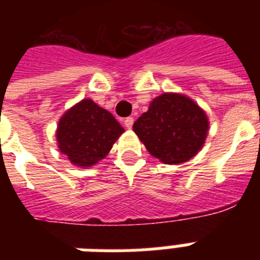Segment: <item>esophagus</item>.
<instances>
[{
    "instance_id": "34e87169",
    "label": "esophagus",
    "mask_w": 260,
    "mask_h": 260,
    "mask_svg": "<svg viewBox=\"0 0 260 260\" xmlns=\"http://www.w3.org/2000/svg\"><path fill=\"white\" fill-rule=\"evenodd\" d=\"M134 117H126L125 120H124V125L126 126V128H128V129H131V128H132V125H134Z\"/></svg>"
}]
</instances>
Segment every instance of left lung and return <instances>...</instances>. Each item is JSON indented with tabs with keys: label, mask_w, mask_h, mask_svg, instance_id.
<instances>
[{
	"label": "left lung",
	"mask_w": 260,
	"mask_h": 260,
	"mask_svg": "<svg viewBox=\"0 0 260 260\" xmlns=\"http://www.w3.org/2000/svg\"><path fill=\"white\" fill-rule=\"evenodd\" d=\"M209 131L205 110L185 94L163 93L135 121L134 132L154 158L181 165L201 151Z\"/></svg>",
	"instance_id": "left-lung-1"
}]
</instances>
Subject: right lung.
<instances>
[{
	"mask_svg": "<svg viewBox=\"0 0 260 260\" xmlns=\"http://www.w3.org/2000/svg\"><path fill=\"white\" fill-rule=\"evenodd\" d=\"M122 132L113 114L85 98L59 118L56 143L74 166L91 167L109 154Z\"/></svg>",
	"mask_w": 260,
	"mask_h": 260,
	"instance_id": "right-lung-1",
	"label": "right lung"
}]
</instances>
